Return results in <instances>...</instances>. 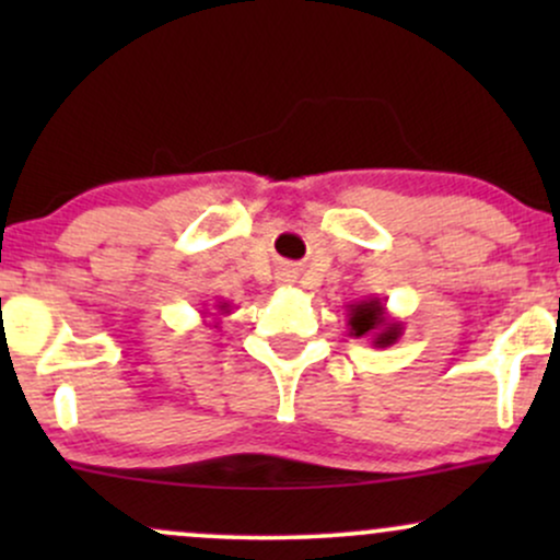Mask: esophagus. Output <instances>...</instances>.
<instances>
[{
  "label": "esophagus",
  "instance_id": "esophagus-1",
  "mask_svg": "<svg viewBox=\"0 0 560 560\" xmlns=\"http://www.w3.org/2000/svg\"><path fill=\"white\" fill-rule=\"evenodd\" d=\"M294 279H298V276H294V271H289V268H284V271H281V276H279L281 284H294Z\"/></svg>",
  "mask_w": 560,
  "mask_h": 560
}]
</instances>
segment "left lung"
<instances>
[{"instance_id":"1","label":"left lung","mask_w":560,"mask_h":560,"mask_svg":"<svg viewBox=\"0 0 560 560\" xmlns=\"http://www.w3.org/2000/svg\"><path fill=\"white\" fill-rule=\"evenodd\" d=\"M350 337L369 339L374 347H389L402 337V320L392 318L384 298H365L347 305Z\"/></svg>"}]
</instances>
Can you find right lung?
<instances>
[{"label": "right lung", "mask_w": 560, "mask_h": 560, "mask_svg": "<svg viewBox=\"0 0 560 560\" xmlns=\"http://www.w3.org/2000/svg\"><path fill=\"white\" fill-rule=\"evenodd\" d=\"M218 311H221V316H229V313H231V305H229V302H218Z\"/></svg>", "instance_id": "obj_1"}]
</instances>
